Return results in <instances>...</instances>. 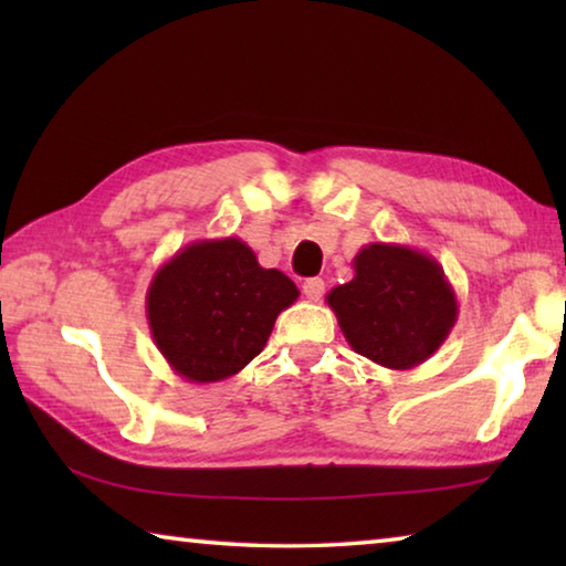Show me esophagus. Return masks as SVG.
<instances>
[{"label": "esophagus", "instance_id": "obj_1", "mask_svg": "<svg viewBox=\"0 0 566 566\" xmlns=\"http://www.w3.org/2000/svg\"><path fill=\"white\" fill-rule=\"evenodd\" d=\"M302 292H304L306 300L319 302L322 294H324V282L319 280V276H312V280H306V282L302 284Z\"/></svg>", "mask_w": 566, "mask_h": 566}]
</instances>
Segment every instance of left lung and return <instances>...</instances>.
<instances>
[{"label": "left lung", "instance_id": "obj_1", "mask_svg": "<svg viewBox=\"0 0 566 566\" xmlns=\"http://www.w3.org/2000/svg\"><path fill=\"white\" fill-rule=\"evenodd\" d=\"M352 266V280L327 294L349 347L399 371L432 357L459 314L442 264L407 244L371 242L359 249Z\"/></svg>", "mask_w": 566, "mask_h": 566}]
</instances>
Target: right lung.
<instances>
[{"mask_svg": "<svg viewBox=\"0 0 566 566\" xmlns=\"http://www.w3.org/2000/svg\"><path fill=\"white\" fill-rule=\"evenodd\" d=\"M296 296L290 276L264 270L239 237L197 239L151 276L147 322L171 371L209 385L234 377L264 349Z\"/></svg>", "mask_w": 566, "mask_h": 566, "instance_id": "right-lung-1", "label": "right lung"}]
</instances>
